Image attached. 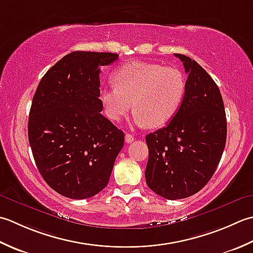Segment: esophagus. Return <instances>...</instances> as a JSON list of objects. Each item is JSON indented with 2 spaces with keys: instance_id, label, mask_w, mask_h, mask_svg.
<instances>
[{
  "instance_id": "obj_1",
  "label": "esophagus",
  "mask_w": 253,
  "mask_h": 253,
  "mask_svg": "<svg viewBox=\"0 0 253 253\" xmlns=\"http://www.w3.org/2000/svg\"><path fill=\"white\" fill-rule=\"evenodd\" d=\"M125 138H126V143H132L134 140H135V138H134V136L132 135V134H130V133H126Z\"/></svg>"
}]
</instances>
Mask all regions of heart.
Listing matches in <instances>:
<instances>
[{
    "label": "heart",
    "instance_id": "1",
    "mask_svg": "<svg viewBox=\"0 0 253 253\" xmlns=\"http://www.w3.org/2000/svg\"><path fill=\"white\" fill-rule=\"evenodd\" d=\"M115 85L102 87L99 101L108 119L119 122L131 107L138 126L161 127L176 116L187 89L183 73L174 66L134 61L112 75Z\"/></svg>",
    "mask_w": 253,
    "mask_h": 253
}]
</instances>
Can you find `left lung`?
<instances>
[{"label":"left lung","instance_id":"1","mask_svg":"<svg viewBox=\"0 0 253 253\" xmlns=\"http://www.w3.org/2000/svg\"><path fill=\"white\" fill-rule=\"evenodd\" d=\"M188 73L187 89L167 126L146 136L148 188L167 200L199 192L223 155L227 122L218 86L197 61L174 53Z\"/></svg>","mask_w":253,"mask_h":253}]
</instances>
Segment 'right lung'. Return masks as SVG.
I'll use <instances>...</instances> for the list:
<instances>
[{
	"mask_svg": "<svg viewBox=\"0 0 253 253\" xmlns=\"http://www.w3.org/2000/svg\"><path fill=\"white\" fill-rule=\"evenodd\" d=\"M110 52L75 51L41 79L28 119V138L44 181L63 197L83 200L109 182L125 133L101 115L100 66Z\"/></svg>",
	"mask_w": 253,
	"mask_h": 253,
	"instance_id": "1",
	"label": "right lung"
}]
</instances>
